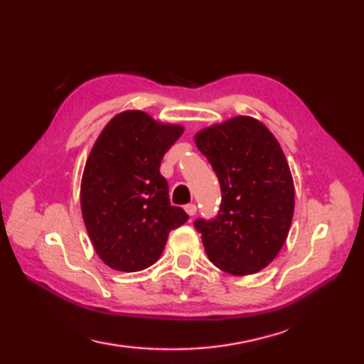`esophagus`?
I'll return each instance as SVG.
<instances>
[{
  "label": "esophagus",
  "mask_w": 364,
  "mask_h": 364,
  "mask_svg": "<svg viewBox=\"0 0 364 364\" xmlns=\"http://www.w3.org/2000/svg\"><path fill=\"white\" fill-rule=\"evenodd\" d=\"M196 210H198V207L194 205V203H188V205H185V211H187L188 216L196 215Z\"/></svg>",
  "instance_id": "1"
}]
</instances>
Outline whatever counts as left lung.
Masks as SVG:
<instances>
[{"instance_id":"obj_1","label":"left lung","mask_w":364,"mask_h":364,"mask_svg":"<svg viewBox=\"0 0 364 364\" xmlns=\"http://www.w3.org/2000/svg\"><path fill=\"white\" fill-rule=\"evenodd\" d=\"M194 141L223 191L219 215L194 223L208 259L236 277L265 269L286 242L295 208L294 179L277 137L258 119L237 115L200 129Z\"/></svg>"}]
</instances>
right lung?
I'll use <instances>...</instances> for the list:
<instances>
[{
    "label": "right lung",
    "instance_id": "1",
    "mask_svg": "<svg viewBox=\"0 0 364 364\" xmlns=\"http://www.w3.org/2000/svg\"><path fill=\"white\" fill-rule=\"evenodd\" d=\"M183 127L129 109L106 123L86 159L80 187L83 223L108 267L139 272L153 265L173 228L188 220L168 198L159 171Z\"/></svg>",
    "mask_w": 364,
    "mask_h": 364
}]
</instances>
